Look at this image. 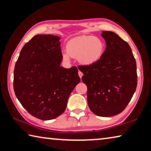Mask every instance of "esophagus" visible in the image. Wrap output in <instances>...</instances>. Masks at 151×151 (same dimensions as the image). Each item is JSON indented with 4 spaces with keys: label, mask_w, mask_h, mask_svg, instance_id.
I'll return each instance as SVG.
<instances>
[{
    "label": "esophagus",
    "mask_w": 151,
    "mask_h": 151,
    "mask_svg": "<svg viewBox=\"0 0 151 151\" xmlns=\"http://www.w3.org/2000/svg\"><path fill=\"white\" fill-rule=\"evenodd\" d=\"M78 75H79V76H80V78H81L82 76H83V73L81 72V71H78Z\"/></svg>",
    "instance_id": "obj_1"
}]
</instances>
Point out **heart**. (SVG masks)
<instances>
[{
  "label": "heart",
  "instance_id": "b5f03b06",
  "mask_svg": "<svg viewBox=\"0 0 151 151\" xmlns=\"http://www.w3.org/2000/svg\"><path fill=\"white\" fill-rule=\"evenodd\" d=\"M105 50V45L100 38L81 36L70 40L66 46L63 60L68 62L70 57L77 58L84 65H92L101 60Z\"/></svg>",
  "mask_w": 151,
  "mask_h": 151
}]
</instances>
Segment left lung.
<instances>
[{"label":"left lung","mask_w":151,"mask_h":151,"mask_svg":"<svg viewBox=\"0 0 151 151\" xmlns=\"http://www.w3.org/2000/svg\"><path fill=\"white\" fill-rule=\"evenodd\" d=\"M101 36L106 47L101 60L78 68L87 86L89 109L108 117L121 113L131 101L137 85V64L129 45L116 33L103 31Z\"/></svg>","instance_id":"8db88e82"}]
</instances>
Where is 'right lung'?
<instances>
[{
    "label": "right lung",
    "instance_id": "1",
    "mask_svg": "<svg viewBox=\"0 0 151 151\" xmlns=\"http://www.w3.org/2000/svg\"><path fill=\"white\" fill-rule=\"evenodd\" d=\"M60 38L37 35L24 45L14 70V93L36 118L48 121L65 111L70 93L81 78L76 66H60Z\"/></svg>",
    "mask_w": 151,
    "mask_h": 151
}]
</instances>
